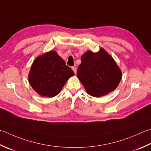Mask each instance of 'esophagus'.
Here are the masks:
<instances>
[{"instance_id":"esophagus-1","label":"esophagus","mask_w":151,"mask_h":151,"mask_svg":"<svg viewBox=\"0 0 151 151\" xmlns=\"http://www.w3.org/2000/svg\"><path fill=\"white\" fill-rule=\"evenodd\" d=\"M72 69H73V70L74 71V73H75V74H76V70H76V68L75 67H72Z\"/></svg>"}]
</instances>
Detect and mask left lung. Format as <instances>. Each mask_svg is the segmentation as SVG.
Returning a JSON list of instances; mask_svg holds the SVG:
<instances>
[{
	"label": "left lung",
	"mask_w": 151,
	"mask_h": 151,
	"mask_svg": "<svg viewBox=\"0 0 151 151\" xmlns=\"http://www.w3.org/2000/svg\"><path fill=\"white\" fill-rule=\"evenodd\" d=\"M77 76L89 95L99 97L116 89L122 73L113 58L101 48L82 55Z\"/></svg>",
	"instance_id": "8db88e82"
}]
</instances>
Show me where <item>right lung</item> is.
Here are the masks:
<instances>
[{
	"mask_svg": "<svg viewBox=\"0 0 151 151\" xmlns=\"http://www.w3.org/2000/svg\"><path fill=\"white\" fill-rule=\"evenodd\" d=\"M73 70L54 51L37 58L32 63L29 75L32 88L42 96L54 97L60 92Z\"/></svg>",
	"mask_w": 151,
	"mask_h": 151,
	"instance_id": "right-lung-1",
	"label": "right lung"
}]
</instances>
